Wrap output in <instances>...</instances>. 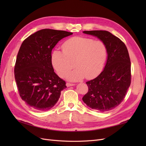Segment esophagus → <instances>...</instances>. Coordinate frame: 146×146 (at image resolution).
<instances>
[{"label":"esophagus","instance_id":"obj_1","mask_svg":"<svg viewBox=\"0 0 146 146\" xmlns=\"http://www.w3.org/2000/svg\"><path fill=\"white\" fill-rule=\"evenodd\" d=\"M75 84L74 83H66V86H67L68 87H69V86H74Z\"/></svg>","mask_w":146,"mask_h":146}]
</instances>
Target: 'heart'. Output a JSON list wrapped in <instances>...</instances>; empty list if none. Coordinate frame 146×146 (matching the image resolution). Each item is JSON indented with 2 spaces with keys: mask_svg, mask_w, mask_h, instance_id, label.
Here are the masks:
<instances>
[{
  "mask_svg": "<svg viewBox=\"0 0 146 146\" xmlns=\"http://www.w3.org/2000/svg\"><path fill=\"white\" fill-rule=\"evenodd\" d=\"M62 50H55L52 54L53 66L59 76L64 77L70 70L68 79L78 81L86 77L93 78L101 73L107 57V48L102 41L84 37H74L64 42Z\"/></svg>",
  "mask_w": 146,
  "mask_h": 146,
  "instance_id": "heart-1",
  "label": "heart"
}]
</instances>
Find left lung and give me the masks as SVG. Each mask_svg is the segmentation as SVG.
I'll return each instance as SVG.
<instances>
[{
  "mask_svg": "<svg viewBox=\"0 0 146 146\" xmlns=\"http://www.w3.org/2000/svg\"><path fill=\"white\" fill-rule=\"evenodd\" d=\"M103 41L107 48L105 68L93 80L86 82L88 91L82 100L91 108L105 112L113 110L124 99L131 83L129 52L120 39L105 30L83 31Z\"/></svg>",
  "mask_w": 146,
  "mask_h": 146,
  "instance_id": "left-lung-1",
  "label": "left lung"
}]
</instances>
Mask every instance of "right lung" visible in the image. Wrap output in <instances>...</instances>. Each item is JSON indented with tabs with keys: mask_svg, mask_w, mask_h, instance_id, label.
Masks as SVG:
<instances>
[{
	"mask_svg": "<svg viewBox=\"0 0 146 146\" xmlns=\"http://www.w3.org/2000/svg\"><path fill=\"white\" fill-rule=\"evenodd\" d=\"M72 32L42 29L22 43L15 66V77L21 99L36 111L51 109L60 98L66 82L55 73L51 53L57 43Z\"/></svg>",
	"mask_w": 146,
	"mask_h": 146,
	"instance_id": "obj_1",
	"label": "right lung"
}]
</instances>
